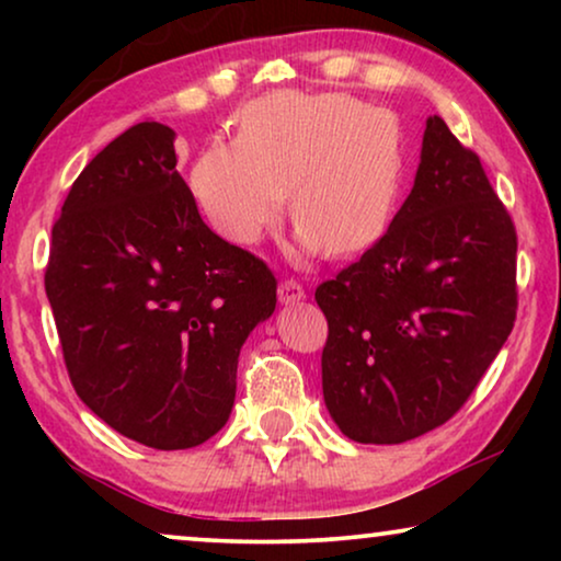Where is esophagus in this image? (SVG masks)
I'll list each match as a JSON object with an SVG mask.
<instances>
[{
  "instance_id": "1",
  "label": "esophagus",
  "mask_w": 561,
  "mask_h": 561,
  "mask_svg": "<svg viewBox=\"0 0 561 561\" xmlns=\"http://www.w3.org/2000/svg\"><path fill=\"white\" fill-rule=\"evenodd\" d=\"M278 298H280V304H298L306 298V290L298 280L286 278V280H280V286H278Z\"/></svg>"
}]
</instances>
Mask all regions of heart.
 Listing matches in <instances>:
<instances>
[{
	"instance_id": "obj_1",
	"label": "heart",
	"mask_w": 561,
	"mask_h": 561,
	"mask_svg": "<svg viewBox=\"0 0 561 561\" xmlns=\"http://www.w3.org/2000/svg\"><path fill=\"white\" fill-rule=\"evenodd\" d=\"M403 181V142L388 110L350 94L283 91L250 104L240 140L214 142L191 168V191L209 225L255 244L290 217L304 250L344 257L386 232Z\"/></svg>"
}]
</instances>
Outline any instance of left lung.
<instances>
[{
    "mask_svg": "<svg viewBox=\"0 0 561 561\" xmlns=\"http://www.w3.org/2000/svg\"><path fill=\"white\" fill-rule=\"evenodd\" d=\"M516 250L478 152L428 117L388 232L313 294L324 403L344 436L401 444L462 409L516 321Z\"/></svg>",
    "mask_w": 561,
    "mask_h": 561,
    "instance_id": "obj_1",
    "label": "left lung"
}]
</instances>
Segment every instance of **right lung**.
<instances>
[{
    "label": "right lung",
    "instance_id": "1",
    "mask_svg": "<svg viewBox=\"0 0 561 561\" xmlns=\"http://www.w3.org/2000/svg\"><path fill=\"white\" fill-rule=\"evenodd\" d=\"M173 137L148 119L106 145L68 191L45 265L73 390L152 449L227 424L242 344L278 301L271 267L204 225Z\"/></svg>",
    "mask_w": 561,
    "mask_h": 561
}]
</instances>
